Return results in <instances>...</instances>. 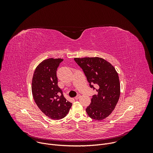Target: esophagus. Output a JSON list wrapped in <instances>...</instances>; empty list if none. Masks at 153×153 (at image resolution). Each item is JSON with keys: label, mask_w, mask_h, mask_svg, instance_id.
<instances>
[{"label": "esophagus", "mask_w": 153, "mask_h": 153, "mask_svg": "<svg viewBox=\"0 0 153 153\" xmlns=\"http://www.w3.org/2000/svg\"><path fill=\"white\" fill-rule=\"evenodd\" d=\"M80 97V94H78V95L75 97V99H76V100H77V99H79Z\"/></svg>", "instance_id": "34e87169"}]
</instances>
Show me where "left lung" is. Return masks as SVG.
I'll use <instances>...</instances> for the list:
<instances>
[{"instance_id": "left-lung-1", "label": "left lung", "mask_w": 153, "mask_h": 153, "mask_svg": "<svg viewBox=\"0 0 153 153\" xmlns=\"http://www.w3.org/2000/svg\"><path fill=\"white\" fill-rule=\"evenodd\" d=\"M82 68L91 88L97 85L98 94L93 95L86 111L93 119L101 120L110 116L119 101L120 85L118 73L113 65L98 57L74 58Z\"/></svg>"}]
</instances>
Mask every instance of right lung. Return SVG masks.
Returning a JSON list of instances; mask_svg holds the SVG:
<instances>
[{
	"instance_id": "add662e5",
	"label": "right lung",
	"mask_w": 153,
	"mask_h": 153,
	"mask_svg": "<svg viewBox=\"0 0 153 153\" xmlns=\"http://www.w3.org/2000/svg\"><path fill=\"white\" fill-rule=\"evenodd\" d=\"M62 59H45L36 67L31 83L34 100L49 118L63 119L68 113L72 103L67 100L57 85V69Z\"/></svg>"
}]
</instances>
